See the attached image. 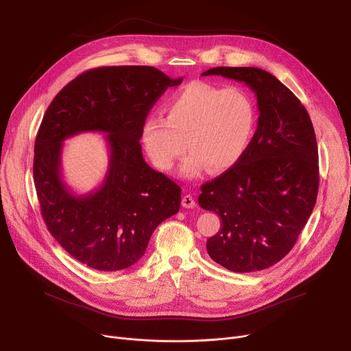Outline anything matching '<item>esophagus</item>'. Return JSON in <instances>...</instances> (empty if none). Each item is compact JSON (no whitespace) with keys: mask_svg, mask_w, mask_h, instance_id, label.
Masks as SVG:
<instances>
[{"mask_svg":"<svg viewBox=\"0 0 351 351\" xmlns=\"http://www.w3.org/2000/svg\"><path fill=\"white\" fill-rule=\"evenodd\" d=\"M182 206L186 208V209H193L196 206L195 199L192 197V195H185L182 197Z\"/></svg>","mask_w":351,"mask_h":351,"instance_id":"esophagus-1","label":"esophagus"}]
</instances>
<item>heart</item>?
Masks as SVG:
<instances>
[{"label": "heart", "mask_w": 351, "mask_h": 351, "mask_svg": "<svg viewBox=\"0 0 351 351\" xmlns=\"http://www.w3.org/2000/svg\"><path fill=\"white\" fill-rule=\"evenodd\" d=\"M165 112L166 118L145 119L142 145L160 171H171L188 149L180 168L186 178L202 176L208 166L212 172L230 169L246 152L256 123L254 104L245 89L205 82L183 86L166 102Z\"/></svg>", "instance_id": "obj_1"}]
</instances>
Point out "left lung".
Returning a JSON list of instances; mask_svg holds the SVG:
<instances>
[{
    "label": "left lung",
    "mask_w": 351,
    "mask_h": 351,
    "mask_svg": "<svg viewBox=\"0 0 351 351\" xmlns=\"http://www.w3.org/2000/svg\"><path fill=\"white\" fill-rule=\"evenodd\" d=\"M202 75L246 84L259 109L241 160L200 188L199 206L222 219L206 249L212 261L232 271L263 270L291 250L316 205L315 129L298 97L265 69L217 66Z\"/></svg>",
    "instance_id": "left-lung-1"
}]
</instances>
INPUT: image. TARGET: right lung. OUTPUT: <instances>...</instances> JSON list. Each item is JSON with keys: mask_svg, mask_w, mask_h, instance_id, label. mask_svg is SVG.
<instances>
[{"mask_svg": "<svg viewBox=\"0 0 351 351\" xmlns=\"http://www.w3.org/2000/svg\"><path fill=\"white\" fill-rule=\"evenodd\" d=\"M183 78L154 66H102L64 86L43 118L34 147V182L49 233L92 269L117 271L145 254L154 230L180 208V188L147 165L142 125L163 92ZM106 135L110 160L101 185L78 195L62 179L63 141Z\"/></svg>", "mask_w": 351, "mask_h": 351, "instance_id": "add662e5", "label": "right lung"}]
</instances>
